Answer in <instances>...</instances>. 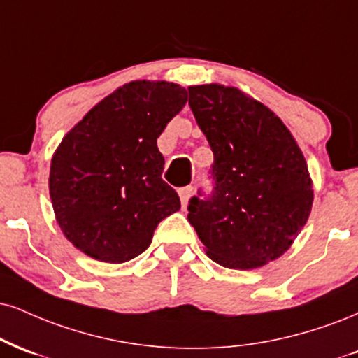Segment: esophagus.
<instances>
[{
    "label": "esophagus",
    "instance_id": "34e87169",
    "mask_svg": "<svg viewBox=\"0 0 358 358\" xmlns=\"http://www.w3.org/2000/svg\"><path fill=\"white\" fill-rule=\"evenodd\" d=\"M178 195H180V200H182V206L183 208H187L188 201H190V198L193 195V187H183L178 190Z\"/></svg>",
    "mask_w": 358,
    "mask_h": 358
}]
</instances>
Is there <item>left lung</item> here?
Segmentation results:
<instances>
[{"label":"left lung","mask_w":358,"mask_h":358,"mask_svg":"<svg viewBox=\"0 0 358 358\" xmlns=\"http://www.w3.org/2000/svg\"><path fill=\"white\" fill-rule=\"evenodd\" d=\"M190 108L213 152V195L193 196L188 222L225 268L282 257L313 205V182L294 135L264 103L235 86H188Z\"/></svg>","instance_id":"left-lung-1"}]
</instances>
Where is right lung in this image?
Wrapping results in <instances>:
<instances>
[{
	"label": "right lung",
	"mask_w": 358,
	"mask_h": 358,
	"mask_svg": "<svg viewBox=\"0 0 358 358\" xmlns=\"http://www.w3.org/2000/svg\"><path fill=\"white\" fill-rule=\"evenodd\" d=\"M188 100L170 81L136 80L105 96L63 136L50 166V196L63 235L85 255L123 264L150 247L178 212L162 180L157 138Z\"/></svg>",
	"instance_id": "obj_1"
}]
</instances>
